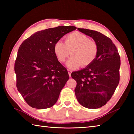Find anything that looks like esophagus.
Returning a JSON list of instances; mask_svg holds the SVG:
<instances>
[{
  "label": "esophagus",
  "instance_id": "1",
  "mask_svg": "<svg viewBox=\"0 0 134 134\" xmlns=\"http://www.w3.org/2000/svg\"><path fill=\"white\" fill-rule=\"evenodd\" d=\"M68 70V72H69V75L70 77H71V72H72V71L71 70Z\"/></svg>",
  "mask_w": 134,
  "mask_h": 134
}]
</instances>
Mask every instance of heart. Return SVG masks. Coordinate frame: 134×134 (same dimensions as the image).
Wrapping results in <instances>:
<instances>
[{"label":"heart","mask_w":134,"mask_h":134,"mask_svg":"<svg viewBox=\"0 0 134 134\" xmlns=\"http://www.w3.org/2000/svg\"><path fill=\"white\" fill-rule=\"evenodd\" d=\"M53 52L60 62H65L71 54L66 65L69 69H75L81 65L85 67L92 64L97 56L98 47L86 35L74 32L66 36L65 43L61 41L55 42Z\"/></svg>","instance_id":"heart-1"}]
</instances>
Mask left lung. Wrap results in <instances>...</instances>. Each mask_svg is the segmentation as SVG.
<instances>
[{
  "mask_svg": "<svg viewBox=\"0 0 134 134\" xmlns=\"http://www.w3.org/2000/svg\"><path fill=\"white\" fill-rule=\"evenodd\" d=\"M98 45L95 60L71 76L76 81L75 94L79 103L89 109H97L109 101L119 83L120 58L115 45L108 37L95 30L78 28Z\"/></svg>",
  "mask_w": 134,
  "mask_h": 134,
  "instance_id": "1",
  "label": "left lung"
}]
</instances>
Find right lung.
I'll return each instance as SVG.
<instances>
[{
	"mask_svg": "<svg viewBox=\"0 0 134 134\" xmlns=\"http://www.w3.org/2000/svg\"><path fill=\"white\" fill-rule=\"evenodd\" d=\"M60 26L34 33L20 45L14 65L16 87L27 104L36 109L52 107L69 75L53 52L55 42L75 30Z\"/></svg>",
	"mask_w": 134,
	"mask_h": 134,
	"instance_id": "obj_1",
	"label": "right lung"
}]
</instances>
